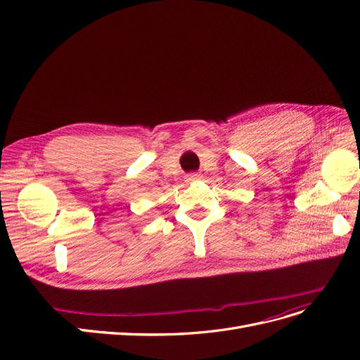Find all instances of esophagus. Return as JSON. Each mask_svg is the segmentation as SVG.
I'll return each instance as SVG.
<instances>
[{
    "label": "esophagus",
    "instance_id": "1",
    "mask_svg": "<svg viewBox=\"0 0 360 360\" xmlns=\"http://www.w3.org/2000/svg\"><path fill=\"white\" fill-rule=\"evenodd\" d=\"M201 176H200V174L198 172H191V174H188V176H186V180L188 181H195V180H198Z\"/></svg>",
    "mask_w": 360,
    "mask_h": 360
}]
</instances>
